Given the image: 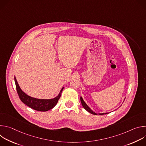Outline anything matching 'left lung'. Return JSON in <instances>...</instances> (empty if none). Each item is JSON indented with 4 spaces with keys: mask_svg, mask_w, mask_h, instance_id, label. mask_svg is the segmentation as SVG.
<instances>
[{
    "mask_svg": "<svg viewBox=\"0 0 146 146\" xmlns=\"http://www.w3.org/2000/svg\"><path fill=\"white\" fill-rule=\"evenodd\" d=\"M80 100H81V105H82V106H83V108H84L87 111H88L89 113H90L92 114H94V115H97V114L103 115V114H106L109 113H99V114H97V113H95L94 111H92V110L89 108V106L86 103V102L84 101V100H83V99H82V98L81 96L80 97Z\"/></svg>",
    "mask_w": 146,
    "mask_h": 146,
    "instance_id": "8db88e82",
    "label": "left lung"
}]
</instances>
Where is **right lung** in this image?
<instances>
[{
    "instance_id": "right-lung-1",
    "label": "right lung",
    "mask_w": 146,
    "mask_h": 146,
    "mask_svg": "<svg viewBox=\"0 0 146 146\" xmlns=\"http://www.w3.org/2000/svg\"><path fill=\"white\" fill-rule=\"evenodd\" d=\"M14 81L16 86L17 91L21 100L29 108L40 111H46L54 108L57 104L58 100L60 97L62 92L64 90L63 87L60 90L58 96L54 98L50 99H37L29 96L21 89L15 77H14Z\"/></svg>"
}]
</instances>
